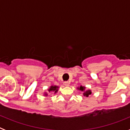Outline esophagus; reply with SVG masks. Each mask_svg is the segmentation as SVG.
<instances>
[{
	"label": "esophagus",
	"instance_id": "34e87169",
	"mask_svg": "<svg viewBox=\"0 0 130 130\" xmlns=\"http://www.w3.org/2000/svg\"><path fill=\"white\" fill-rule=\"evenodd\" d=\"M64 85L66 87H68L69 85H70V82H68V81H65V82L64 83Z\"/></svg>",
	"mask_w": 130,
	"mask_h": 130
}]
</instances>
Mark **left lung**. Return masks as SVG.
<instances>
[{
  "instance_id": "obj_1",
  "label": "left lung",
  "mask_w": 130,
  "mask_h": 130,
  "mask_svg": "<svg viewBox=\"0 0 130 130\" xmlns=\"http://www.w3.org/2000/svg\"><path fill=\"white\" fill-rule=\"evenodd\" d=\"M77 89L79 90L80 91L83 92V94L84 96H86V97H88L89 95H90L92 94V92L90 90H86V87H83V86H80V87H77Z\"/></svg>"
}]
</instances>
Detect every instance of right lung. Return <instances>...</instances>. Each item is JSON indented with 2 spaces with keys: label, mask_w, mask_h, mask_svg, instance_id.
Segmentation results:
<instances>
[{
  "label": "right lung",
  "mask_w": 130,
  "mask_h": 130,
  "mask_svg": "<svg viewBox=\"0 0 130 130\" xmlns=\"http://www.w3.org/2000/svg\"><path fill=\"white\" fill-rule=\"evenodd\" d=\"M58 88H59V87H58V86L52 85L49 87V88H48V92H54V94H56V93L58 92ZM44 96H48V93L45 92Z\"/></svg>",
  "instance_id": "add662e5"
}]
</instances>
